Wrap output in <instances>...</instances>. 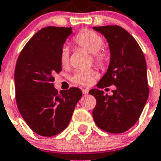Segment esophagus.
<instances>
[{
    "mask_svg": "<svg viewBox=\"0 0 161 161\" xmlns=\"http://www.w3.org/2000/svg\"><path fill=\"white\" fill-rule=\"evenodd\" d=\"M82 92H83V93L84 94V95H86V94L88 93V89H83Z\"/></svg>",
    "mask_w": 161,
    "mask_h": 161,
    "instance_id": "obj_1",
    "label": "esophagus"
}]
</instances>
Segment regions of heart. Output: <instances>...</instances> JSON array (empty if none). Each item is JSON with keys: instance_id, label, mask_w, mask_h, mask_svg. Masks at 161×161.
Here are the masks:
<instances>
[{"instance_id": "heart-1", "label": "heart", "mask_w": 161, "mask_h": 161, "mask_svg": "<svg viewBox=\"0 0 161 161\" xmlns=\"http://www.w3.org/2000/svg\"><path fill=\"white\" fill-rule=\"evenodd\" d=\"M74 42L80 48L92 53V61L98 67H105L108 64V57L104 46V39L100 34L91 30H83L74 37ZM59 62L62 67L67 68L70 64V51L67 46L63 47L59 53ZM97 78L94 69L86 71H78L73 75L72 81L78 84L89 86Z\"/></svg>"}]
</instances>
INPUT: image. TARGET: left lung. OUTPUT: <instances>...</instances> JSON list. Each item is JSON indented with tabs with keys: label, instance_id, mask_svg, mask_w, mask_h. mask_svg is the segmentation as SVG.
<instances>
[{
	"label": "left lung",
	"instance_id": "8db88e82",
	"mask_svg": "<svg viewBox=\"0 0 161 161\" xmlns=\"http://www.w3.org/2000/svg\"><path fill=\"white\" fill-rule=\"evenodd\" d=\"M109 44L110 64L97 84L98 88L115 85L112 96L92 89L97 104L92 111L94 121L109 133H122L136 124L149 96L146 63L144 53L132 35L121 26L93 27Z\"/></svg>",
	"mask_w": 161,
	"mask_h": 161
}]
</instances>
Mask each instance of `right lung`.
Returning a JSON list of instances; mask_svg holds the SVG:
<instances>
[{"mask_svg":"<svg viewBox=\"0 0 161 161\" xmlns=\"http://www.w3.org/2000/svg\"><path fill=\"white\" fill-rule=\"evenodd\" d=\"M72 28L48 26L29 40L15 69L18 110L31 130L53 136L67 127L82 91L75 87L61 91L53 87V75L62 67L59 53Z\"/></svg>","mask_w":161,"mask_h":161,"instance_id":"obj_1","label":"right lung"}]
</instances>
